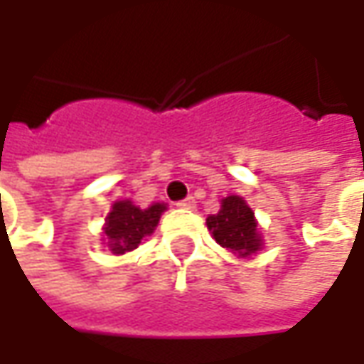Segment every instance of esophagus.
Returning a JSON list of instances; mask_svg holds the SVG:
<instances>
[{"instance_id":"34e87169","label":"esophagus","mask_w":364,"mask_h":364,"mask_svg":"<svg viewBox=\"0 0 364 364\" xmlns=\"http://www.w3.org/2000/svg\"><path fill=\"white\" fill-rule=\"evenodd\" d=\"M178 206H180V208H186V210H192V208L196 206V203H194V198H192V196H188V198L180 200V203H178Z\"/></svg>"}]
</instances>
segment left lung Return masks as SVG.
Listing matches in <instances>:
<instances>
[{
	"mask_svg": "<svg viewBox=\"0 0 364 364\" xmlns=\"http://www.w3.org/2000/svg\"><path fill=\"white\" fill-rule=\"evenodd\" d=\"M206 227L213 232V239L237 257H251L263 249V235L255 213L243 196H225L217 215L206 217Z\"/></svg>",
	"mask_w": 364,
	"mask_h": 364,
	"instance_id": "8db88e82",
	"label": "left lung"
}]
</instances>
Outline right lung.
Returning <instances> with one entry per match:
<instances>
[{
  "label": "right lung",
  "mask_w": 364,
  "mask_h": 364,
  "mask_svg": "<svg viewBox=\"0 0 364 364\" xmlns=\"http://www.w3.org/2000/svg\"><path fill=\"white\" fill-rule=\"evenodd\" d=\"M168 210L164 203H154L147 208H139L133 200L113 203L103 225V241L113 255H125L137 249L141 241L156 231L160 217Z\"/></svg>",
  "instance_id": "obj_1"
}]
</instances>
